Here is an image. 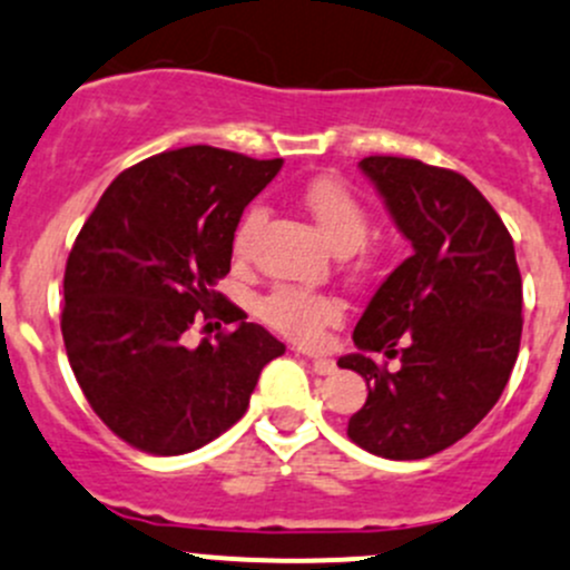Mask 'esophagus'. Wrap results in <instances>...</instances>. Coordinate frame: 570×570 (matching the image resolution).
<instances>
[{
  "label": "esophagus",
  "mask_w": 570,
  "mask_h": 570,
  "mask_svg": "<svg viewBox=\"0 0 570 570\" xmlns=\"http://www.w3.org/2000/svg\"><path fill=\"white\" fill-rule=\"evenodd\" d=\"M297 355H303L317 375H331V372L336 370V361L327 358V355H314V353H297Z\"/></svg>",
  "instance_id": "34e87169"
}]
</instances>
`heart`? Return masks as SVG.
Wrapping results in <instances>:
<instances>
[{"instance_id": "obj_1", "label": "heart", "mask_w": 570, "mask_h": 570, "mask_svg": "<svg viewBox=\"0 0 570 570\" xmlns=\"http://www.w3.org/2000/svg\"><path fill=\"white\" fill-rule=\"evenodd\" d=\"M303 204H306L308 215L317 223L325 243L336 253H353L366 243V234H370V212L361 204L358 195L350 187H344L342 181L317 178L303 193ZM264 217H267V212H264L262 204H253L245 209L237 228H234V256H248L253 237L262 228ZM256 312L264 325L278 331L281 336L292 338L297 344H320L327 327L342 322L344 303L338 297L325 295V292L281 284L273 286L258 301Z\"/></svg>"}]
</instances>
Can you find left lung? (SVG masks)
<instances>
[{"label":"left lung","instance_id":"1","mask_svg":"<svg viewBox=\"0 0 570 570\" xmlns=\"http://www.w3.org/2000/svg\"><path fill=\"white\" fill-rule=\"evenodd\" d=\"M358 168L413 256L361 314L358 353L338 358L370 389L347 435L372 455L419 461L471 433L508 386L524 325L521 273L502 217L465 176L381 154ZM375 352L401 366L386 371Z\"/></svg>","mask_w":570,"mask_h":570}]
</instances>
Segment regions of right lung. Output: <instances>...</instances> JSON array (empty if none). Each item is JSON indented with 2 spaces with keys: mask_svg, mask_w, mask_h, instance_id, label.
<instances>
[{
  "mask_svg": "<svg viewBox=\"0 0 570 570\" xmlns=\"http://www.w3.org/2000/svg\"><path fill=\"white\" fill-rule=\"evenodd\" d=\"M281 165L212 146L157 154L115 178L77 234L62 342L96 416L135 450L184 455L215 441L286 350L215 292L243 209ZM195 321L238 327L187 348Z\"/></svg>",
  "mask_w": 570,
  "mask_h": 570,
  "instance_id": "add662e5",
  "label": "right lung"
}]
</instances>
